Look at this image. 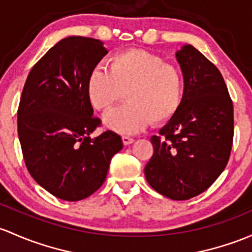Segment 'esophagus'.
I'll return each instance as SVG.
<instances>
[{"label": "esophagus", "mask_w": 252, "mask_h": 252, "mask_svg": "<svg viewBox=\"0 0 252 252\" xmlns=\"http://www.w3.org/2000/svg\"><path fill=\"white\" fill-rule=\"evenodd\" d=\"M122 141H123V144L126 145V146H128V145L133 144L134 142V139L130 136H126V135H124V136H122Z\"/></svg>", "instance_id": "1"}]
</instances>
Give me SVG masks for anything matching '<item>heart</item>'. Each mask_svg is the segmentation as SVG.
Masks as SVG:
<instances>
[{
	"instance_id": "obj_1",
	"label": "heart",
	"mask_w": 252,
	"mask_h": 252,
	"mask_svg": "<svg viewBox=\"0 0 252 252\" xmlns=\"http://www.w3.org/2000/svg\"><path fill=\"white\" fill-rule=\"evenodd\" d=\"M108 70L97 66L87 82V93L96 110L106 111L124 96L126 104L104 116V124L121 134H133L150 122L165 123L182 101L184 78L177 67L145 50L130 49L110 58Z\"/></svg>"
}]
</instances>
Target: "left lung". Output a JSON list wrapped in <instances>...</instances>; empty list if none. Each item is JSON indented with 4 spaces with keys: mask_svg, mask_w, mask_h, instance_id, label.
Returning <instances> with one entry per match:
<instances>
[{
    "mask_svg": "<svg viewBox=\"0 0 252 252\" xmlns=\"http://www.w3.org/2000/svg\"><path fill=\"white\" fill-rule=\"evenodd\" d=\"M184 75L176 113L153 135V156L145 176L153 189L173 200L206 190L227 165L234 133L233 104L219 68L190 44L175 53Z\"/></svg>",
    "mask_w": 252,
    "mask_h": 252,
    "instance_id": "obj_1",
    "label": "left lung"
}]
</instances>
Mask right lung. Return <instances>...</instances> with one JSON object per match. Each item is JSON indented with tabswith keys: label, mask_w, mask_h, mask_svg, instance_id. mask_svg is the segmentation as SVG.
I'll use <instances>...</instances> for the list:
<instances>
[{
	"label": "right lung",
	"mask_w": 252,
	"mask_h": 252,
	"mask_svg": "<svg viewBox=\"0 0 252 252\" xmlns=\"http://www.w3.org/2000/svg\"><path fill=\"white\" fill-rule=\"evenodd\" d=\"M107 53L99 39L66 37L36 63L24 86L18 110L24 160L37 184L59 199L92 195L123 148L113 131L91 137L100 119L94 117L87 82Z\"/></svg>",
	"instance_id": "add662e5"
}]
</instances>
